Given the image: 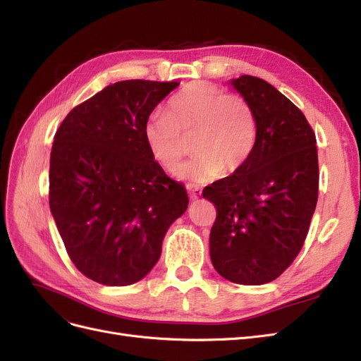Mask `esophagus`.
I'll return each instance as SVG.
<instances>
[{"label": "esophagus", "mask_w": 361, "mask_h": 361, "mask_svg": "<svg viewBox=\"0 0 361 361\" xmlns=\"http://www.w3.org/2000/svg\"><path fill=\"white\" fill-rule=\"evenodd\" d=\"M187 188H188V192H190V197H191L192 200L200 197V190H199L197 187H192V185H188Z\"/></svg>", "instance_id": "34e87169"}]
</instances>
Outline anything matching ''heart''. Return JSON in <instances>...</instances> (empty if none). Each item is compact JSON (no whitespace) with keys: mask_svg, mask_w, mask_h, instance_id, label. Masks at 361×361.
Listing matches in <instances>:
<instances>
[{"mask_svg":"<svg viewBox=\"0 0 361 361\" xmlns=\"http://www.w3.org/2000/svg\"><path fill=\"white\" fill-rule=\"evenodd\" d=\"M143 137L150 157L169 171L187 154L185 138L192 137L195 158L183 164L176 176L203 183L245 166L256 145V118L243 96L194 81L170 97L167 113L147 117Z\"/></svg>","mask_w":361,"mask_h":361,"instance_id":"1","label":"heart"}]
</instances>
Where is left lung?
Instances as JSON below:
<instances>
[{"label": "left lung", "mask_w": 361, "mask_h": 361, "mask_svg": "<svg viewBox=\"0 0 361 361\" xmlns=\"http://www.w3.org/2000/svg\"><path fill=\"white\" fill-rule=\"evenodd\" d=\"M256 118L245 166L203 190L214 203L211 260L238 285H264L285 272L302 248L318 202L316 137L307 118L276 87L243 75L232 81Z\"/></svg>", "instance_id": "8db88e82"}]
</instances>
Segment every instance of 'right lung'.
Segmentation results:
<instances>
[{
    "instance_id": "1",
    "label": "right lung",
    "mask_w": 361,
    "mask_h": 361,
    "mask_svg": "<svg viewBox=\"0 0 361 361\" xmlns=\"http://www.w3.org/2000/svg\"><path fill=\"white\" fill-rule=\"evenodd\" d=\"M179 82L128 80L76 105L54 137L49 207L80 272L106 286L143 279L188 207L180 182L150 157L143 128Z\"/></svg>"
}]
</instances>
